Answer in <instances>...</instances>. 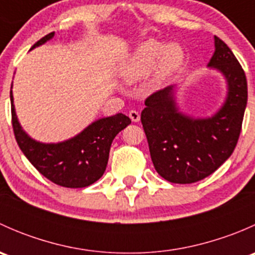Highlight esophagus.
I'll list each match as a JSON object with an SVG mask.
<instances>
[{"label": "esophagus", "instance_id": "1", "mask_svg": "<svg viewBox=\"0 0 255 255\" xmlns=\"http://www.w3.org/2000/svg\"><path fill=\"white\" fill-rule=\"evenodd\" d=\"M129 118L132 120V122H139L140 120L139 112H137L135 110H132V111H129Z\"/></svg>", "mask_w": 255, "mask_h": 255}]
</instances>
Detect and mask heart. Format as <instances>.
<instances>
[{"instance_id": "heart-1", "label": "heart", "mask_w": 255, "mask_h": 255, "mask_svg": "<svg viewBox=\"0 0 255 255\" xmlns=\"http://www.w3.org/2000/svg\"><path fill=\"white\" fill-rule=\"evenodd\" d=\"M184 61V50L176 43L164 45L156 39H148L138 45L121 66L120 74L126 81H135L148 75L154 68L155 81H163L179 69Z\"/></svg>"}]
</instances>
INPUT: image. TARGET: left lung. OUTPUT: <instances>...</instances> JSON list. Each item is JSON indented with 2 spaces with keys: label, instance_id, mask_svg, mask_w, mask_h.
<instances>
[{
  "label": "left lung",
  "instance_id": "left-lung-1",
  "mask_svg": "<svg viewBox=\"0 0 255 255\" xmlns=\"http://www.w3.org/2000/svg\"><path fill=\"white\" fill-rule=\"evenodd\" d=\"M210 68L223 74L227 97L220 111L208 118H191L177 110L174 86L145 100L140 121L154 168L174 184H192L215 173L237 145L248 99L244 70L223 40L215 35Z\"/></svg>",
  "mask_w": 255,
  "mask_h": 255
}]
</instances>
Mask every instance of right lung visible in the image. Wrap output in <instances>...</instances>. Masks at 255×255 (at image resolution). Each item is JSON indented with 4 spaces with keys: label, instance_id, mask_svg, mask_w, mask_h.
Masks as SVG:
<instances>
[{
    "label": "right lung",
    "instance_id": "1",
    "mask_svg": "<svg viewBox=\"0 0 255 255\" xmlns=\"http://www.w3.org/2000/svg\"><path fill=\"white\" fill-rule=\"evenodd\" d=\"M54 37V32L38 40L30 49L44 44ZM11 97L12 127L18 146L32 165L59 186L79 189L94 184L104 175L109 161L110 148L116 135L130 125L123 113L101 118L85 128L71 139L61 143H40L32 139L20 127Z\"/></svg>",
    "mask_w": 255,
    "mask_h": 255
}]
</instances>
